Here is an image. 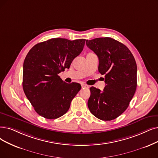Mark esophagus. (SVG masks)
Segmentation results:
<instances>
[{
	"label": "esophagus",
	"instance_id": "1",
	"mask_svg": "<svg viewBox=\"0 0 158 158\" xmlns=\"http://www.w3.org/2000/svg\"><path fill=\"white\" fill-rule=\"evenodd\" d=\"M81 87H82L83 88H88L89 87V85L87 84H81Z\"/></svg>",
	"mask_w": 158,
	"mask_h": 158
}]
</instances>
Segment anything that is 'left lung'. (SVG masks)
I'll use <instances>...</instances> for the list:
<instances>
[{
  "label": "left lung",
  "mask_w": 158,
  "mask_h": 158,
  "mask_svg": "<svg viewBox=\"0 0 158 158\" xmlns=\"http://www.w3.org/2000/svg\"><path fill=\"white\" fill-rule=\"evenodd\" d=\"M86 45L99 60L98 72L104 75L103 91L90 88L87 106L102 121L117 118L127 109L137 87V65L133 54L124 44L111 37L87 40Z\"/></svg>",
  "instance_id": "1"
}]
</instances>
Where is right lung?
Wrapping results in <instances>:
<instances>
[{"label": "right lung", "instance_id": "1", "mask_svg": "<svg viewBox=\"0 0 158 158\" xmlns=\"http://www.w3.org/2000/svg\"><path fill=\"white\" fill-rule=\"evenodd\" d=\"M85 40L53 38L36 44L23 64V87L38 114L48 119L64 115L81 89L78 83H65L58 76L83 50Z\"/></svg>", "mask_w": 158, "mask_h": 158}]
</instances>
